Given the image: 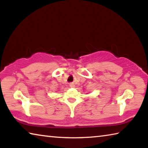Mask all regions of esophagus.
<instances>
[{
	"instance_id": "1",
	"label": "esophagus",
	"mask_w": 148,
	"mask_h": 148,
	"mask_svg": "<svg viewBox=\"0 0 148 148\" xmlns=\"http://www.w3.org/2000/svg\"><path fill=\"white\" fill-rule=\"evenodd\" d=\"M70 86H71V87H74L75 85L74 84H70Z\"/></svg>"
}]
</instances>
